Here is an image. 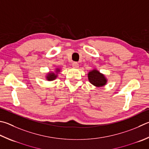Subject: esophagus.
Returning <instances> with one entry per match:
<instances>
[{"label": "esophagus", "mask_w": 149, "mask_h": 149, "mask_svg": "<svg viewBox=\"0 0 149 149\" xmlns=\"http://www.w3.org/2000/svg\"><path fill=\"white\" fill-rule=\"evenodd\" d=\"M72 66L73 68H79V64L77 63H73Z\"/></svg>", "instance_id": "obj_1"}]
</instances>
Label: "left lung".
<instances>
[{"label": "left lung", "instance_id": "8db88e82", "mask_svg": "<svg viewBox=\"0 0 149 149\" xmlns=\"http://www.w3.org/2000/svg\"><path fill=\"white\" fill-rule=\"evenodd\" d=\"M88 79L92 85L97 87L104 86L107 82V79L105 75L96 69H93L88 73Z\"/></svg>", "mask_w": 149, "mask_h": 149}]
</instances>
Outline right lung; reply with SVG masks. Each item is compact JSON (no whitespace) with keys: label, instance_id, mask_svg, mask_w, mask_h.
<instances>
[{"label":"right lung","instance_id":"1","mask_svg":"<svg viewBox=\"0 0 149 149\" xmlns=\"http://www.w3.org/2000/svg\"><path fill=\"white\" fill-rule=\"evenodd\" d=\"M55 72H49L45 76V78L47 81H53L56 79L58 76V74L61 72V68H56L55 70Z\"/></svg>","mask_w":149,"mask_h":149}]
</instances>
